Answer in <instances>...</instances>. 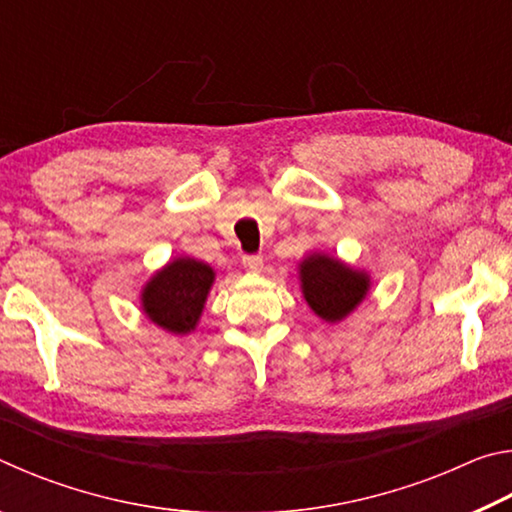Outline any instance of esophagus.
<instances>
[{
	"instance_id": "obj_1",
	"label": "esophagus",
	"mask_w": 512,
	"mask_h": 512,
	"mask_svg": "<svg viewBox=\"0 0 512 512\" xmlns=\"http://www.w3.org/2000/svg\"><path fill=\"white\" fill-rule=\"evenodd\" d=\"M241 264H244V268H248V271H262L264 259L262 255H244L241 257Z\"/></svg>"
}]
</instances>
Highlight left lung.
Returning a JSON list of instances; mask_svg holds the SVG:
<instances>
[{
  "mask_svg": "<svg viewBox=\"0 0 512 512\" xmlns=\"http://www.w3.org/2000/svg\"><path fill=\"white\" fill-rule=\"evenodd\" d=\"M300 280L309 307L327 323L348 316L366 298L370 284L366 273L352 271L350 266L327 255L307 257L300 264Z\"/></svg>",
  "mask_w": 512,
  "mask_h": 512,
  "instance_id": "1",
  "label": "left lung"
}]
</instances>
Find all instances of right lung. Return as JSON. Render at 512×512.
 Instances as JSON below:
<instances>
[{
  "label": "right lung",
  "instance_id": "obj_1",
  "mask_svg": "<svg viewBox=\"0 0 512 512\" xmlns=\"http://www.w3.org/2000/svg\"><path fill=\"white\" fill-rule=\"evenodd\" d=\"M214 271L196 259L180 257L153 275L142 293L146 316L173 334H187L201 316Z\"/></svg>",
  "mask_w": 512,
  "mask_h": 512
}]
</instances>
